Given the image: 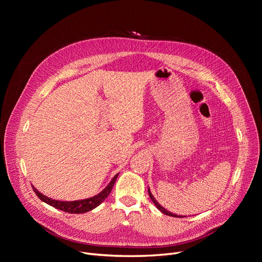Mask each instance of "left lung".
Masks as SVG:
<instances>
[{
	"label": "left lung",
	"mask_w": 262,
	"mask_h": 262,
	"mask_svg": "<svg viewBox=\"0 0 262 262\" xmlns=\"http://www.w3.org/2000/svg\"><path fill=\"white\" fill-rule=\"evenodd\" d=\"M148 195H149V198H150V200H152L153 201V203L156 205V207L162 212V213H164V214H167V215H170V216H174V217H184L183 215H180V216H178L177 214H174V213H172V212H170V211H168V210H166V209H164L163 207H162V206L161 205H159V203L154 199V196H153V194L152 193H150V191H149V188H148ZM186 216V215H185Z\"/></svg>",
	"instance_id": "obj_1"
}]
</instances>
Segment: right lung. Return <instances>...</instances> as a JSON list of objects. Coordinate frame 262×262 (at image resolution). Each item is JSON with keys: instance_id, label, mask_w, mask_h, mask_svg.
<instances>
[{"instance_id": "add662e5", "label": "right lung", "mask_w": 262, "mask_h": 262, "mask_svg": "<svg viewBox=\"0 0 262 262\" xmlns=\"http://www.w3.org/2000/svg\"><path fill=\"white\" fill-rule=\"evenodd\" d=\"M118 175H115L114 178L108 184V186L102 191L100 192L99 194H96L90 199H86V200H80V201H72V202H62V201H56V200H52L46 195H43L42 193H40V192L33 186V190L36 193V195L47 204L51 205L52 207L62 210L64 212L68 213H85L88 212L92 209H94L95 207H98V206L105 201V199L109 195L110 192H112V189L116 183V180L118 178Z\"/></svg>"}]
</instances>
